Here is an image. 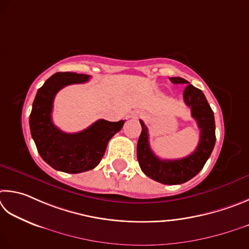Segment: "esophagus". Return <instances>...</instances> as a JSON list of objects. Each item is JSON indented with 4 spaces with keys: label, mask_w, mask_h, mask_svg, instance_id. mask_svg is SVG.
Here are the masks:
<instances>
[{
    "label": "esophagus",
    "mask_w": 249,
    "mask_h": 249,
    "mask_svg": "<svg viewBox=\"0 0 249 249\" xmlns=\"http://www.w3.org/2000/svg\"><path fill=\"white\" fill-rule=\"evenodd\" d=\"M134 116H138V113H132V117H134Z\"/></svg>",
    "instance_id": "obj_1"
}]
</instances>
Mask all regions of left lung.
I'll list each match as a JSON object with an SVG mask.
<instances>
[{
    "label": "left lung",
    "instance_id": "1",
    "mask_svg": "<svg viewBox=\"0 0 249 249\" xmlns=\"http://www.w3.org/2000/svg\"><path fill=\"white\" fill-rule=\"evenodd\" d=\"M174 84H186L184 100L200 129L197 149L179 160H160L150 147L149 130L140 120L142 131L138 141L137 156L142 172L153 180L165 185H179L190 180L203 168L215 144L214 115L206 96L197 87L181 77L169 78Z\"/></svg>",
    "mask_w": 249,
    "mask_h": 249
}]
</instances>
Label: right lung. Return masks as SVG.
<instances>
[{
  "instance_id": "1",
  "label": "right lung",
  "mask_w": 249,
  "mask_h": 249,
  "mask_svg": "<svg viewBox=\"0 0 249 249\" xmlns=\"http://www.w3.org/2000/svg\"><path fill=\"white\" fill-rule=\"evenodd\" d=\"M89 75L59 72L38 89L29 116L32 137L39 154L56 171L77 174L95 168L102 160L110 139L119 132L125 120L99 119L83 131L67 133L52 122L53 100L58 91L70 84L85 83Z\"/></svg>"
}]
</instances>
